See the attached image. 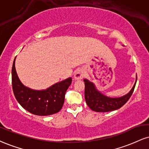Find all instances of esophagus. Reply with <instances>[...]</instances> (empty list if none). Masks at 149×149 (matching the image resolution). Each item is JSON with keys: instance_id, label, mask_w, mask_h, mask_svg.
I'll use <instances>...</instances> for the list:
<instances>
[{"instance_id": "1", "label": "esophagus", "mask_w": 149, "mask_h": 149, "mask_svg": "<svg viewBox=\"0 0 149 149\" xmlns=\"http://www.w3.org/2000/svg\"><path fill=\"white\" fill-rule=\"evenodd\" d=\"M84 74H85V73H84L83 70L78 69L74 74L75 80H82L84 77Z\"/></svg>"}]
</instances>
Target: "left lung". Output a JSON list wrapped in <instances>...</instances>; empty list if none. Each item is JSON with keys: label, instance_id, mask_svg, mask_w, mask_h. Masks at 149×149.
I'll return each instance as SVG.
<instances>
[{"label": "left lung", "instance_id": "1", "mask_svg": "<svg viewBox=\"0 0 149 149\" xmlns=\"http://www.w3.org/2000/svg\"><path fill=\"white\" fill-rule=\"evenodd\" d=\"M137 78H136L137 82ZM85 98L87 105L95 112H106L120 108L128 101L135 89L136 82L128 94L120 98H110L104 96L96 89L92 82L85 79Z\"/></svg>", "mask_w": 149, "mask_h": 149}]
</instances>
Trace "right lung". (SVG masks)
Wrapping results in <instances>:
<instances>
[{
  "instance_id": "right-lung-1",
  "label": "right lung",
  "mask_w": 149,
  "mask_h": 149,
  "mask_svg": "<svg viewBox=\"0 0 149 149\" xmlns=\"http://www.w3.org/2000/svg\"><path fill=\"white\" fill-rule=\"evenodd\" d=\"M71 78L57 82L46 90H33L25 87L18 78L15 59L12 69V89L16 99L25 110L39 116L51 115L62 109L65 94L71 84Z\"/></svg>"
}]
</instances>
